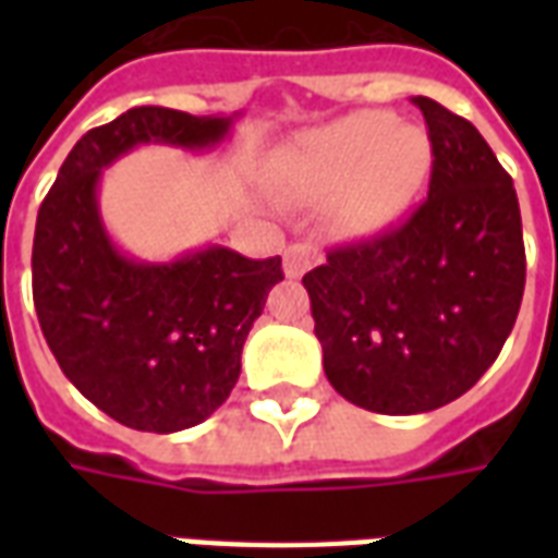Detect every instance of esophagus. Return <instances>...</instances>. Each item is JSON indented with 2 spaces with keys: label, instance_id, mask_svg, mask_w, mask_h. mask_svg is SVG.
I'll return each mask as SVG.
<instances>
[{
  "label": "esophagus",
  "instance_id": "1",
  "mask_svg": "<svg viewBox=\"0 0 558 558\" xmlns=\"http://www.w3.org/2000/svg\"><path fill=\"white\" fill-rule=\"evenodd\" d=\"M314 251L311 247H304V244H290L287 251H283V271H287V278H302L307 268L314 266Z\"/></svg>",
  "mask_w": 558,
  "mask_h": 558
}]
</instances>
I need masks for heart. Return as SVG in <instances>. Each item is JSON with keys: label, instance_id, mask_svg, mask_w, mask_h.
I'll use <instances>...</instances> for the list:
<instances>
[{"label": "heart", "instance_id": "heart-1", "mask_svg": "<svg viewBox=\"0 0 558 558\" xmlns=\"http://www.w3.org/2000/svg\"><path fill=\"white\" fill-rule=\"evenodd\" d=\"M430 148L388 113H352L304 137L280 158L283 179L307 196H335V223L350 235L383 230L424 182Z\"/></svg>", "mask_w": 558, "mask_h": 558}]
</instances>
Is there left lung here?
Masks as SVG:
<instances>
[{"label": "left lung", "mask_w": 558, "mask_h": 558, "mask_svg": "<svg viewBox=\"0 0 558 558\" xmlns=\"http://www.w3.org/2000/svg\"><path fill=\"white\" fill-rule=\"evenodd\" d=\"M433 148L427 199L398 230L343 244L302 278L340 398L383 415L439 410L478 383L526 287L511 175L478 128L412 98Z\"/></svg>", "instance_id": "left-lung-1"}]
</instances>
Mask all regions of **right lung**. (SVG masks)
Instances as JSON below:
<instances>
[{
	"instance_id": "add662e5",
	"label": "right lung",
	"mask_w": 558,
	"mask_h": 558,
	"mask_svg": "<svg viewBox=\"0 0 558 558\" xmlns=\"http://www.w3.org/2000/svg\"><path fill=\"white\" fill-rule=\"evenodd\" d=\"M232 119L134 107L77 140L38 208L32 299L47 347L83 398L134 430H187L230 398L283 268L220 244L170 263L122 254L98 211L101 172L146 143L218 146Z\"/></svg>"
}]
</instances>
